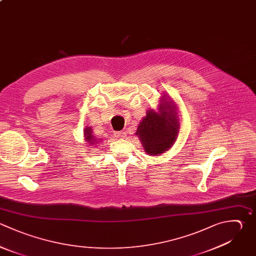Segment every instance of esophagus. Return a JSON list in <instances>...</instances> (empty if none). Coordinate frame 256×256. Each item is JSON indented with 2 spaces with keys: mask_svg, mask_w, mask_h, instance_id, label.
<instances>
[{
  "mask_svg": "<svg viewBox=\"0 0 256 256\" xmlns=\"http://www.w3.org/2000/svg\"><path fill=\"white\" fill-rule=\"evenodd\" d=\"M114 136L117 138H124L126 136V134L123 131H116V132H114Z\"/></svg>",
  "mask_w": 256,
  "mask_h": 256,
  "instance_id": "1",
  "label": "esophagus"
}]
</instances>
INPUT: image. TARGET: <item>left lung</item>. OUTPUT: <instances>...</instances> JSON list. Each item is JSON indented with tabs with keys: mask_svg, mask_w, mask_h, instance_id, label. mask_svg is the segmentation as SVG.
<instances>
[{
	"mask_svg": "<svg viewBox=\"0 0 256 256\" xmlns=\"http://www.w3.org/2000/svg\"><path fill=\"white\" fill-rule=\"evenodd\" d=\"M162 96L158 112L150 109L138 125L139 137L148 155H160L172 147L179 132V119L176 105Z\"/></svg>",
	"mask_w": 256,
	"mask_h": 256,
	"instance_id": "obj_1",
	"label": "left lung"
}]
</instances>
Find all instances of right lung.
Returning <instances> with one entry per match:
<instances>
[{
  "instance_id": "right-lung-1",
  "label": "right lung",
  "mask_w": 256,
  "mask_h": 256,
  "mask_svg": "<svg viewBox=\"0 0 256 256\" xmlns=\"http://www.w3.org/2000/svg\"><path fill=\"white\" fill-rule=\"evenodd\" d=\"M84 137H85V140L89 144H98V142H99V139H96L95 136L93 135L91 127H86L84 129Z\"/></svg>"
}]
</instances>
